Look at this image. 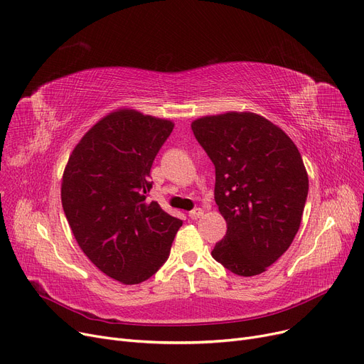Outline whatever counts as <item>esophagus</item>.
<instances>
[{"label":"esophagus","mask_w":364,"mask_h":364,"mask_svg":"<svg viewBox=\"0 0 364 364\" xmlns=\"http://www.w3.org/2000/svg\"><path fill=\"white\" fill-rule=\"evenodd\" d=\"M202 215H203V210L202 208H195V210H192L191 213H188V217H191L192 220H198Z\"/></svg>","instance_id":"34e87169"}]
</instances>
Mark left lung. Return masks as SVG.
I'll list each match as a JSON object with an SVG mask.
<instances>
[{"label": "left lung", "mask_w": 364, "mask_h": 364, "mask_svg": "<svg viewBox=\"0 0 364 364\" xmlns=\"http://www.w3.org/2000/svg\"><path fill=\"white\" fill-rule=\"evenodd\" d=\"M215 166L214 199L228 223L213 257L240 277L259 275L291 245L308 196L297 147L256 113H225L192 122Z\"/></svg>", "instance_id": "obj_1"}]
</instances>
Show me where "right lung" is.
<instances>
[{"instance_id": "right-lung-1", "label": "right lung", "mask_w": 364, "mask_h": 364, "mask_svg": "<svg viewBox=\"0 0 364 364\" xmlns=\"http://www.w3.org/2000/svg\"><path fill=\"white\" fill-rule=\"evenodd\" d=\"M171 120L117 109L73 150L62 177L65 217L89 260L122 284H139L166 262L183 221L149 200L150 169Z\"/></svg>"}]
</instances>
